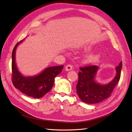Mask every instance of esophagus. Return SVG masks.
Segmentation results:
<instances>
[{
  "instance_id": "34e87169",
  "label": "esophagus",
  "mask_w": 132,
  "mask_h": 132,
  "mask_svg": "<svg viewBox=\"0 0 132 132\" xmlns=\"http://www.w3.org/2000/svg\"><path fill=\"white\" fill-rule=\"evenodd\" d=\"M73 68V67L71 64H68L65 67V70L67 71H70Z\"/></svg>"
}]
</instances>
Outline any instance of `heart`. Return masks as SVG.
<instances>
[{"label":"heart","mask_w":132,"mask_h":132,"mask_svg":"<svg viewBox=\"0 0 132 132\" xmlns=\"http://www.w3.org/2000/svg\"><path fill=\"white\" fill-rule=\"evenodd\" d=\"M99 58V54H93L87 56L85 59V62L87 63H94L98 61Z\"/></svg>","instance_id":"1"}]
</instances>
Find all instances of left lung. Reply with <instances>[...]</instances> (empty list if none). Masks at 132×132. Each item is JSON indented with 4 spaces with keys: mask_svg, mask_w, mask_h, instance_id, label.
Listing matches in <instances>:
<instances>
[{
    "mask_svg": "<svg viewBox=\"0 0 132 132\" xmlns=\"http://www.w3.org/2000/svg\"><path fill=\"white\" fill-rule=\"evenodd\" d=\"M122 67L121 62L116 67V75L113 80L106 85H101L95 81L96 74L99 68L94 65L80 67L77 92L83 102L89 104L100 102L109 98L119 81Z\"/></svg>",
    "mask_w": 132,
    "mask_h": 132,
    "instance_id": "obj_1",
    "label": "left lung"
}]
</instances>
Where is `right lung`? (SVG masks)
<instances>
[{
	"instance_id": "obj_1",
	"label": "right lung",
	"mask_w": 132,
	"mask_h": 132,
	"mask_svg": "<svg viewBox=\"0 0 132 132\" xmlns=\"http://www.w3.org/2000/svg\"><path fill=\"white\" fill-rule=\"evenodd\" d=\"M23 39L19 42L12 52V82L15 87L29 96L38 98L43 97L52 87L54 78L61 73L63 65L47 68L42 73L34 77H24L19 72L15 63L16 47Z\"/></svg>"
}]
</instances>
